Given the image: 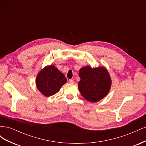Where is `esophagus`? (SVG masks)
I'll return each instance as SVG.
<instances>
[{"instance_id":"34e87169","label":"esophagus","mask_w":146,"mask_h":146,"mask_svg":"<svg viewBox=\"0 0 146 146\" xmlns=\"http://www.w3.org/2000/svg\"><path fill=\"white\" fill-rule=\"evenodd\" d=\"M69 83H70V84H73V83H74V80H72V79H69Z\"/></svg>"}]
</instances>
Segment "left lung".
<instances>
[{
    "mask_svg": "<svg viewBox=\"0 0 146 146\" xmlns=\"http://www.w3.org/2000/svg\"><path fill=\"white\" fill-rule=\"evenodd\" d=\"M78 88L82 96L91 102H97L107 96L111 85L108 70L104 67L85 66L79 70Z\"/></svg>",
    "mask_w": 146,
    "mask_h": 146,
    "instance_id": "1",
    "label": "left lung"
}]
</instances>
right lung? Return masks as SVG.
<instances>
[{"mask_svg": "<svg viewBox=\"0 0 146 146\" xmlns=\"http://www.w3.org/2000/svg\"><path fill=\"white\" fill-rule=\"evenodd\" d=\"M67 79L54 65L48 66L41 70L36 79V85L41 93L49 97L57 93Z\"/></svg>", "mask_w": 146, "mask_h": 146, "instance_id": "1", "label": "right lung"}]
</instances>
